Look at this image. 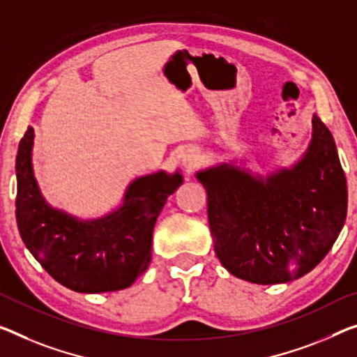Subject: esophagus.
<instances>
[{"label":"esophagus","instance_id":"34e87169","mask_svg":"<svg viewBox=\"0 0 357 357\" xmlns=\"http://www.w3.org/2000/svg\"><path fill=\"white\" fill-rule=\"evenodd\" d=\"M182 166L185 167L186 172H191L193 169L201 162V155L197 150H186L182 156H180Z\"/></svg>","mask_w":357,"mask_h":357}]
</instances>
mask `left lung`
Instances as JSON below:
<instances>
[{"mask_svg":"<svg viewBox=\"0 0 357 357\" xmlns=\"http://www.w3.org/2000/svg\"><path fill=\"white\" fill-rule=\"evenodd\" d=\"M207 191L213 249L233 276L281 284L310 273L332 249L348 209L335 140L312 114L308 150L261 177L222 162L196 172Z\"/></svg>","mask_w":357,"mask_h":357,"instance_id":"8db88e82","label":"left lung"}]
</instances>
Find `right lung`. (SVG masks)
<instances>
[{"label": "right lung", "mask_w": 357, "mask_h": 357, "mask_svg": "<svg viewBox=\"0 0 357 357\" xmlns=\"http://www.w3.org/2000/svg\"><path fill=\"white\" fill-rule=\"evenodd\" d=\"M33 137L29 128L15 158V218L26 249L57 282L75 292H114L132 286L150 265L153 228L167 197L182 185V174L160 171L135 178L119 209L79 220L43 197L33 174Z\"/></svg>", "instance_id": "1"}]
</instances>
